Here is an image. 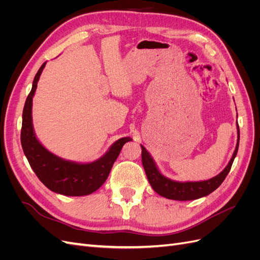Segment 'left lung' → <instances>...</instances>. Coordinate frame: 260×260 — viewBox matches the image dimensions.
Returning <instances> with one entry per match:
<instances>
[{"label": "left lung", "instance_id": "obj_1", "mask_svg": "<svg viewBox=\"0 0 260 260\" xmlns=\"http://www.w3.org/2000/svg\"><path fill=\"white\" fill-rule=\"evenodd\" d=\"M237 125L238 143L237 146H235L232 158L230 159L229 164L226 165V167L220 172L219 175L206 181H198V182H179V181H174L167 177H165L164 175L160 174L158 168H157L151 154L146 151V148L143 145H141V148H142V164L146 177L148 179V182L152 185L153 190L157 194L164 196V198L175 201L198 200L204 198V196H207L211 192H214L216 188L219 187V185L223 182L226 175L229 174L233 160L238 154L240 143V129L239 124Z\"/></svg>", "mask_w": 260, "mask_h": 260}]
</instances>
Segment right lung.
<instances>
[{
	"mask_svg": "<svg viewBox=\"0 0 260 260\" xmlns=\"http://www.w3.org/2000/svg\"><path fill=\"white\" fill-rule=\"evenodd\" d=\"M45 64L43 62L38 70L32 89L23 106L20 135L23 153L37 177L51 191L66 196L89 195L103 185L122 146L132 139L129 137L119 139L101 158L88 164L62 159L49 152L39 142L32 124V98Z\"/></svg>",
	"mask_w": 260,
	"mask_h": 260,
	"instance_id": "1",
	"label": "right lung"
}]
</instances>
